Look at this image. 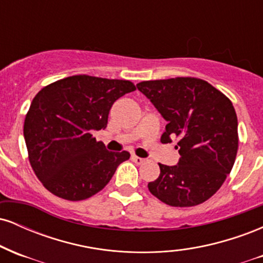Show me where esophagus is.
<instances>
[{
	"instance_id": "1",
	"label": "esophagus",
	"mask_w": 263,
	"mask_h": 263,
	"mask_svg": "<svg viewBox=\"0 0 263 263\" xmlns=\"http://www.w3.org/2000/svg\"><path fill=\"white\" fill-rule=\"evenodd\" d=\"M132 161H134L136 164H142V163H144L146 159L141 158V157H137V156H132Z\"/></svg>"
}]
</instances>
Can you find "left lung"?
Returning <instances> with one entry per match:
<instances>
[{
  "label": "left lung",
  "instance_id": "1",
  "mask_svg": "<svg viewBox=\"0 0 263 263\" xmlns=\"http://www.w3.org/2000/svg\"><path fill=\"white\" fill-rule=\"evenodd\" d=\"M137 89L167 121L162 143L179 138L176 165L159 163L149 192L171 206H194L218 192L232 170L238 147L237 117L231 101L195 78L142 81Z\"/></svg>",
  "mask_w": 263,
  "mask_h": 263
}]
</instances>
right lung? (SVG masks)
I'll list each match as a JSON object with an SVG mask.
<instances>
[{
	"label": "right lung",
	"mask_w": 263,
	"mask_h": 263,
	"mask_svg": "<svg viewBox=\"0 0 263 263\" xmlns=\"http://www.w3.org/2000/svg\"><path fill=\"white\" fill-rule=\"evenodd\" d=\"M128 80L74 75L43 87L26 115L23 135L35 176L57 197L78 201L100 192L129 153L110 152L92 137L110 108L132 92Z\"/></svg>",
	"instance_id": "add662e5"
}]
</instances>
